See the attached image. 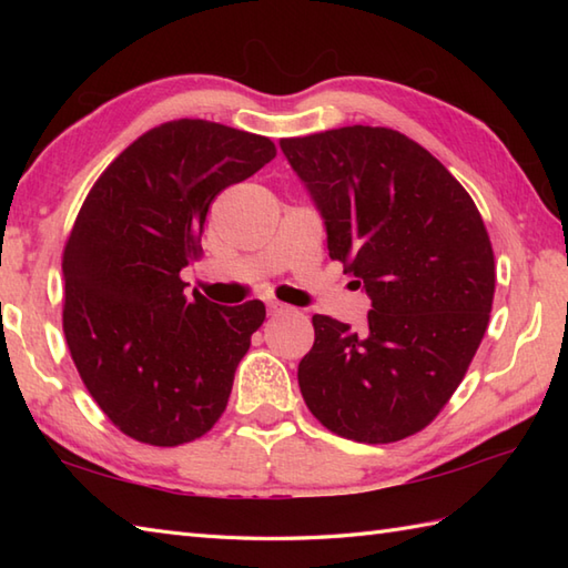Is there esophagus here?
<instances>
[{"mask_svg":"<svg viewBox=\"0 0 568 568\" xmlns=\"http://www.w3.org/2000/svg\"><path fill=\"white\" fill-rule=\"evenodd\" d=\"M285 312H287V305H283V303H268V315H271V317L285 315Z\"/></svg>","mask_w":568,"mask_h":568,"instance_id":"esophagus-1","label":"esophagus"}]
</instances>
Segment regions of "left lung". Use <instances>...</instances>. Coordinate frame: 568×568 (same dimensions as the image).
Instances as JSON below:
<instances>
[{
    "label": "left lung",
    "instance_id": "left-lung-1",
    "mask_svg": "<svg viewBox=\"0 0 568 568\" xmlns=\"http://www.w3.org/2000/svg\"><path fill=\"white\" fill-rule=\"evenodd\" d=\"M327 226L332 261L364 285L368 327L315 315L297 381L310 413L361 444L425 429L464 381L488 329L496 256L476 202L388 126L281 139Z\"/></svg>",
    "mask_w": 568,
    "mask_h": 568
}]
</instances>
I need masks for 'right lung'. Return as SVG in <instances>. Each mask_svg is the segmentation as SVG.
Wrapping results in <instances>:
<instances>
[{
    "instance_id": "obj_1",
    "label": "right lung",
    "mask_w": 568,
    "mask_h": 568,
    "mask_svg": "<svg viewBox=\"0 0 568 568\" xmlns=\"http://www.w3.org/2000/svg\"><path fill=\"white\" fill-rule=\"evenodd\" d=\"M275 159L268 136L204 119L149 129L104 168L63 248V334L84 388L126 437L200 439L226 409L265 307L183 295L210 204Z\"/></svg>"
}]
</instances>
